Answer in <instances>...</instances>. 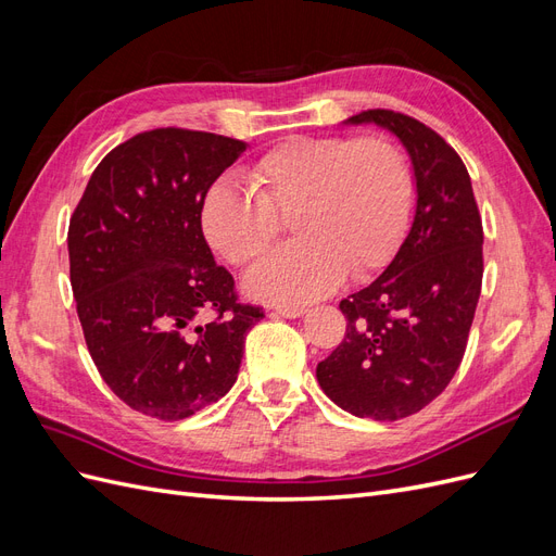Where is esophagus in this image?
I'll list each match as a JSON object with an SVG mask.
<instances>
[{
	"instance_id": "1",
	"label": "esophagus",
	"mask_w": 556,
	"mask_h": 556,
	"mask_svg": "<svg viewBox=\"0 0 556 556\" xmlns=\"http://www.w3.org/2000/svg\"><path fill=\"white\" fill-rule=\"evenodd\" d=\"M276 313L282 317H301L306 313L304 306H276Z\"/></svg>"
}]
</instances>
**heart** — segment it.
I'll use <instances>...</instances> for the list:
<instances>
[{
    "mask_svg": "<svg viewBox=\"0 0 556 556\" xmlns=\"http://www.w3.org/2000/svg\"><path fill=\"white\" fill-rule=\"evenodd\" d=\"M250 190L215 182L201 206L211 248L233 266L257 262L290 223L296 243L245 278L264 301L299 306L394 260L410 225L413 176L382 137H292L262 155Z\"/></svg>",
    "mask_w": 556,
    "mask_h": 556,
    "instance_id": "1",
    "label": "heart"
}]
</instances>
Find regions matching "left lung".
I'll use <instances>...</instances> for the list:
<instances>
[{"label":"left lung","mask_w":556,"mask_h":556,"mask_svg":"<svg viewBox=\"0 0 556 556\" xmlns=\"http://www.w3.org/2000/svg\"><path fill=\"white\" fill-rule=\"evenodd\" d=\"M345 123H376L403 143L417 204L390 266L341 301L345 339L315 374L336 406L394 422L429 406L462 364L482 288V220L466 166L441 134L387 109Z\"/></svg>","instance_id":"8db88e82"}]
</instances>
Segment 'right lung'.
<instances>
[{
	"label": "right lung",
	"mask_w": 556,
	"mask_h": 556,
	"mask_svg": "<svg viewBox=\"0 0 556 556\" xmlns=\"http://www.w3.org/2000/svg\"><path fill=\"white\" fill-rule=\"evenodd\" d=\"M243 141L160 127L99 162L70 220V276L90 357L131 410L176 422L237 382L245 333L264 317L239 304L201 231L211 185ZM201 312H215L206 326Z\"/></svg>",
	"instance_id": "1"
}]
</instances>
